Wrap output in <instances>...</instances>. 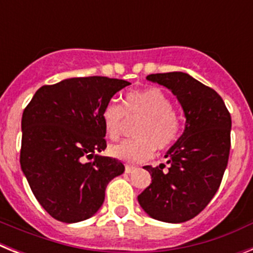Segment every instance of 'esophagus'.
Wrapping results in <instances>:
<instances>
[{
  "label": "esophagus",
  "instance_id": "1",
  "mask_svg": "<svg viewBox=\"0 0 253 253\" xmlns=\"http://www.w3.org/2000/svg\"><path fill=\"white\" fill-rule=\"evenodd\" d=\"M135 169H135V167H133V166H128V165L125 166V172H126V173H133Z\"/></svg>",
  "mask_w": 253,
  "mask_h": 253
}]
</instances>
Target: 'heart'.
I'll use <instances>...</instances> for the list:
<instances>
[{
    "label": "heart",
    "instance_id": "1",
    "mask_svg": "<svg viewBox=\"0 0 253 253\" xmlns=\"http://www.w3.org/2000/svg\"><path fill=\"white\" fill-rule=\"evenodd\" d=\"M126 118H142L133 131L137 138L113 144L109 153L129 165L148 161L153 156L154 148L167 151L173 147L182 130L171 99L160 87H148L128 93L124 107L116 101L107 102L102 110V123L107 137L118 139L124 130Z\"/></svg>",
    "mask_w": 253,
    "mask_h": 253
}]
</instances>
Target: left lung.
<instances>
[{
  "label": "left lung",
  "instance_id": "1",
  "mask_svg": "<svg viewBox=\"0 0 253 253\" xmlns=\"http://www.w3.org/2000/svg\"><path fill=\"white\" fill-rule=\"evenodd\" d=\"M147 80L176 95L186 125L165 156L167 165L144 167L152 184L138 202L157 220L186 222L205 209L220 186L231 149V114L213 88L187 73H154Z\"/></svg>",
  "mask_w": 253,
  "mask_h": 253
}]
</instances>
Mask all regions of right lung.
Segmentation results:
<instances>
[{"mask_svg": "<svg viewBox=\"0 0 253 253\" xmlns=\"http://www.w3.org/2000/svg\"><path fill=\"white\" fill-rule=\"evenodd\" d=\"M90 76L42 86L22 113L20 165L46 213L63 223L88 219L100 209L109 181L122 175L120 161L105 151L102 110L129 86Z\"/></svg>", "mask_w": 253, "mask_h": 253, "instance_id": "1", "label": "right lung"}]
</instances>
